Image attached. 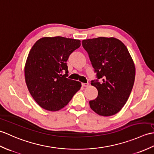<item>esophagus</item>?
Wrapping results in <instances>:
<instances>
[{
	"mask_svg": "<svg viewBox=\"0 0 154 154\" xmlns=\"http://www.w3.org/2000/svg\"><path fill=\"white\" fill-rule=\"evenodd\" d=\"M82 86L83 87H88L89 86L88 83H82Z\"/></svg>",
	"mask_w": 154,
	"mask_h": 154,
	"instance_id": "1",
	"label": "esophagus"
}]
</instances>
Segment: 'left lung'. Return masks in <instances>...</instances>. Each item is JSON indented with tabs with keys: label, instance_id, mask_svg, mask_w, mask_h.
I'll return each mask as SVG.
<instances>
[{
	"label": "left lung",
	"instance_id": "1",
	"mask_svg": "<svg viewBox=\"0 0 154 154\" xmlns=\"http://www.w3.org/2000/svg\"><path fill=\"white\" fill-rule=\"evenodd\" d=\"M82 43L97 78L91 82L98 95L90 101V107L104 117L115 115L126 103L134 83L135 66L131 54L124 43L114 37L85 39Z\"/></svg>",
	"mask_w": 154,
	"mask_h": 154
}]
</instances>
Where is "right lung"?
Listing matches in <instances>:
<instances>
[{"mask_svg": "<svg viewBox=\"0 0 154 154\" xmlns=\"http://www.w3.org/2000/svg\"><path fill=\"white\" fill-rule=\"evenodd\" d=\"M80 41L63 37H43L31 49L25 65V79L30 94L41 107L59 111L80 90V82L67 78L66 61L79 48Z\"/></svg>", "mask_w": 154, "mask_h": 154, "instance_id": "obj_1", "label": "right lung"}]
</instances>
